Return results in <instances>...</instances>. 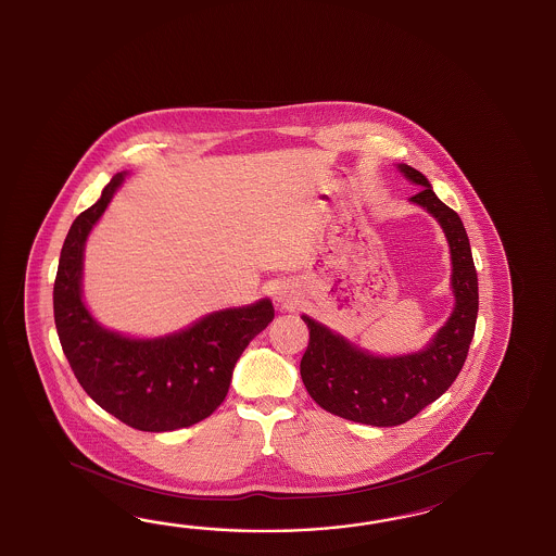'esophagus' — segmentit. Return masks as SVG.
<instances>
[{
  "label": "esophagus",
  "instance_id": "1",
  "mask_svg": "<svg viewBox=\"0 0 556 556\" xmlns=\"http://www.w3.org/2000/svg\"><path fill=\"white\" fill-rule=\"evenodd\" d=\"M274 300H276V304L282 305V307H294L295 302H298V290H295L294 286L283 283V286L276 290Z\"/></svg>",
  "mask_w": 556,
  "mask_h": 556
}]
</instances>
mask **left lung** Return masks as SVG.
Segmentation results:
<instances>
[{"mask_svg":"<svg viewBox=\"0 0 556 556\" xmlns=\"http://www.w3.org/2000/svg\"><path fill=\"white\" fill-rule=\"evenodd\" d=\"M396 167L420 187L408 201L430 213L446 235L454 307L425 348L404 355H375L316 319L302 316L309 329V343L300 363L305 389L327 413L361 425H404L440 399L464 367L478 319V274L462 218L435 197L426 175L410 165Z\"/></svg>","mask_w":556,"mask_h":556,"instance_id":"obj_1","label":"left lung"}]
</instances>
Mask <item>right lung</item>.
<instances>
[{
	"label": "right lung",
	"mask_w": 556,
	"mask_h": 556,
	"mask_svg": "<svg viewBox=\"0 0 556 556\" xmlns=\"http://www.w3.org/2000/svg\"><path fill=\"white\" fill-rule=\"evenodd\" d=\"M126 175H114L68 229L53 288L56 333L80 387L100 408L136 430L172 432L217 410L237 361L273 321L274 307L270 298L225 307L160 338L102 326L83 298L85 249Z\"/></svg>",
	"instance_id": "add662e5"
}]
</instances>
